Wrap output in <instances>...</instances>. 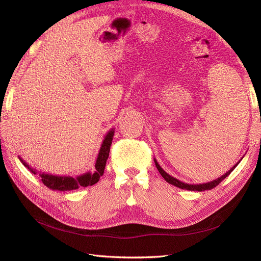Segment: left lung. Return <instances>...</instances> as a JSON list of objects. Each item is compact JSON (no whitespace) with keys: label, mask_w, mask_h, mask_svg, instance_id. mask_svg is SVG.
Returning a JSON list of instances; mask_svg holds the SVG:
<instances>
[{"label":"left lung","mask_w":261,"mask_h":261,"mask_svg":"<svg viewBox=\"0 0 261 261\" xmlns=\"http://www.w3.org/2000/svg\"><path fill=\"white\" fill-rule=\"evenodd\" d=\"M154 160V163H155V167H156V169H158V171L160 172V174L162 175V177L168 181L169 184H172V185H174V186H176V187H178V188H181V189H187V191H194V192H202V191H210V189H212V188H215L216 186H218L221 181H222L226 176H228L231 174V172L238 167L239 165V163L241 162V160L236 163L235 165H233L232 167V169H230L228 170L225 174H223L222 176L221 177H219V178H217V179H213V180H211V181H208V183H203V184H187V183H184V181H180L179 179H177V178H175V177H173V176H171L170 174H168L167 172H165L161 167H160V164L158 163V161L155 160V159H153Z\"/></svg>","instance_id":"left-lung-1"}]
</instances>
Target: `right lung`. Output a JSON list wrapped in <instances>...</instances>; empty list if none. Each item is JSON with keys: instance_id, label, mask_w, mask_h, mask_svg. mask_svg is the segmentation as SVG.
<instances>
[{"instance_id": "obj_1", "label": "right lung", "mask_w": 261, "mask_h": 261, "mask_svg": "<svg viewBox=\"0 0 261 261\" xmlns=\"http://www.w3.org/2000/svg\"><path fill=\"white\" fill-rule=\"evenodd\" d=\"M114 136V129L109 130L106 135L103 141H102V145L100 147L99 153L96 160V164H94V170L93 173L91 172H86L82 175H78L76 177L73 176H60V175H52V174H46V173H39V175L41 177L42 183L49 187L52 191H60V192H66V191H73V189H77L80 187H87V186H92L99 181L100 177L103 175L107 160L109 158L110 152V147H111L112 140ZM19 160L22 163L23 167H26L33 174H37L38 171L34 168H31L30 165L23 161L20 156Z\"/></svg>"}]
</instances>
